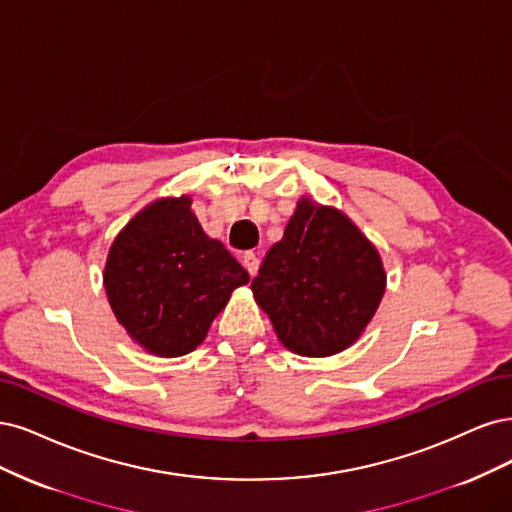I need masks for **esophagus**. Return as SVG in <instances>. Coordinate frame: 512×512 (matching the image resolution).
Wrapping results in <instances>:
<instances>
[{
  "label": "esophagus",
  "mask_w": 512,
  "mask_h": 512,
  "mask_svg": "<svg viewBox=\"0 0 512 512\" xmlns=\"http://www.w3.org/2000/svg\"><path fill=\"white\" fill-rule=\"evenodd\" d=\"M242 266L246 268V272H249L251 276H255L257 270H259V257H257L253 251L244 253V255H242Z\"/></svg>",
  "instance_id": "1"
}]
</instances>
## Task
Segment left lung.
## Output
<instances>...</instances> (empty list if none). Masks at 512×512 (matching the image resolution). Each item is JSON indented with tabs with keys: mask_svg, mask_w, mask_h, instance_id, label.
Returning a JSON list of instances; mask_svg holds the SVG:
<instances>
[{
	"mask_svg": "<svg viewBox=\"0 0 512 512\" xmlns=\"http://www.w3.org/2000/svg\"><path fill=\"white\" fill-rule=\"evenodd\" d=\"M385 285L381 255L359 227L302 197L251 289L289 351L329 357L364 334Z\"/></svg>",
	"mask_w": 512,
	"mask_h": 512,
	"instance_id": "obj_1",
	"label": "left lung"
}]
</instances>
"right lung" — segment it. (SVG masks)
I'll use <instances>...</instances> for the list:
<instances>
[{
	"label": "right lung",
	"instance_id": "right-lung-1",
	"mask_svg": "<svg viewBox=\"0 0 512 512\" xmlns=\"http://www.w3.org/2000/svg\"><path fill=\"white\" fill-rule=\"evenodd\" d=\"M249 272L191 210V197L148 204L114 238L104 287L114 317L157 357L191 353Z\"/></svg>",
	"mask_w": 512,
	"mask_h": 512
}]
</instances>
